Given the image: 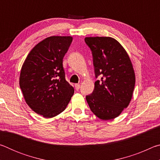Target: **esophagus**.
<instances>
[{"label": "esophagus", "instance_id": "1", "mask_svg": "<svg viewBox=\"0 0 160 160\" xmlns=\"http://www.w3.org/2000/svg\"><path fill=\"white\" fill-rule=\"evenodd\" d=\"M75 90H78L80 89V84H75Z\"/></svg>", "mask_w": 160, "mask_h": 160}]
</instances>
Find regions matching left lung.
Segmentation results:
<instances>
[{
  "label": "left lung",
  "instance_id": "1",
  "mask_svg": "<svg viewBox=\"0 0 160 160\" xmlns=\"http://www.w3.org/2000/svg\"><path fill=\"white\" fill-rule=\"evenodd\" d=\"M85 42L92 53L95 77L102 76L86 100L99 118L113 119L132 99L135 75L131 61L125 48L112 37H85Z\"/></svg>",
  "mask_w": 160,
  "mask_h": 160
}]
</instances>
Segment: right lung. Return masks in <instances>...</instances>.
I'll return each instance as SVG.
<instances>
[{"mask_svg":"<svg viewBox=\"0 0 160 160\" xmlns=\"http://www.w3.org/2000/svg\"><path fill=\"white\" fill-rule=\"evenodd\" d=\"M72 37L52 36L35 46L22 66L20 87L28 106L44 118L66 109L74 88L65 79L63 59Z\"/></svg>","mask_w":160,"mask_h":160,"instance_id":"obj_1","label":"right lung"}]
</instances>
